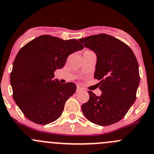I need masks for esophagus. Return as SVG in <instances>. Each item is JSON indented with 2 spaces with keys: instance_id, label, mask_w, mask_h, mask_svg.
Segmentation results:
<instances>
[{
  "instance_id": "esophagus-1",
  "label": "esophagus",
  "mask_w": 154,
  "mask_h": 154,
  "mask_svg": "<svg viewBox=\"0 0 154 154\" xmlns=\"http://www.w3.org/2000/svg\"><path fill=\"white\" fill-rule=\"evenodd\" d=\"M83 89H82L81 87H80V86H77V92H81V91H83Z\"/></svg>"
}]
</instances>
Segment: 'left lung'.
<instances>
[{
	"label": "left lung",
	"mask_w": 154,
	"mask_h": 154,
	"mask_svg": "<svg viewBox=\"0 0 154 154\" xmlns=\"http://www.w3.org/2000/svg\"><path fill=\"white\" fill-rule=\"evenodd\" d=\"M97 56L94 74L101 95L88 91L89 99L81 106L85 117L95 124L109 126L125 117L136 99L140 82L138 63L130 47L106 34L78 40Z\"/></svg>",
	"instance_id": "left-lung-1"
}]
</instances>
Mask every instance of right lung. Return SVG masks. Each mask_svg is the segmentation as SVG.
<instances>
[{"mask_svg":"<svg viewBox=\"0 0 154 154\" xmlns=\"http://www.w3.org/2000/svg\"><path fill=\"white\" fill-rule=\"evenodd\" d=\"M83 46L76 39L41 35L21 48L13 62L10 83L15 102L31 121L46 125L57 120L75 92L74 83L62 84L54 72Z\"/></svg>","mask_w":154,"mask_h":154,"instance_id":"add662e5","label":"right lung"}]
</instances>
